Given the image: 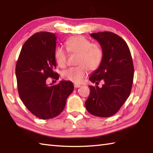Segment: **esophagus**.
Masks as SVG:
<instances>
[{
	"label": "esophagus",
	"instance_id": "obj_1",
	"mask_svg": "<svg viewBox=\"0 0 153 153\" xmlns=\"http://www.w3.org/2000/svg\"><path fill=\"white\" fill-rule=\"evenodd\" d=\"M74 88H79V87H80V86H81V85H77V84H74Z\"/></svg>",
	"mask_w": 153,
	"mask_h": 153
}]
</instances>
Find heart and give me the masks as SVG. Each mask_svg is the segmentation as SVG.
<instances>
[{"instance_id": "1", "label": "heart", "mask_w": 153, "mask_h": 153, "mask_svg": "<svg viewBox=\"0 0 153 153\" xmlns=\"http://www.w3.org/2000/svg\"><path fill=\"white\" fill-rule=\"evenodd\" d=\"M68 53L77 55L76 67H71L62 73L63 79L74 83H80L88 75L89 69L94 71L100 66L104 57V51L98 43H92L83 36H73L65 43ZM55 59L60 67L67 65V53L63 48H58L55 51Z\"/></svg>"}]
</instances>
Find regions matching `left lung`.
Returning a JSON list of instances; mask_svg holds the SVG:
<instances>
[{
    "instance_id": "8db88e82",
    "label": "left lung",
    "mask_w": 153,
    "mask_h": 153,
    "mask_svg": "<svg viewBox=\"0 0 153 153\" xmlns=\"http://www.w3.org/2000/svg\"><path fill=\"white\" fill-rule=\"evenodd\" d=\"M90 36L100 43L104 57L89 79L96 85L101 80L104 84L102 88L89 86L85 107L94 116L110 117L119 111L131 93L134 75L131 55L127 43L116 33L98 32Z\"/></svg>"
}]
</instances>
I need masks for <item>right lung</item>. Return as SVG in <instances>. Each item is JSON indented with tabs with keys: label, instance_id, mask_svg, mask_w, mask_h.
Wrapping results in <instances>:
<instances>
[{
	"label": "right lung",
	"instance_id": "1",
	"mask_svg": "<svg viewBox=\"0 0 153 153\" xmlns=\"http://www.w3.org/2000/svg\"><path fill=\"white\" fill-rule=\"evenodd\" d=\"M57 37L54 33L37 32L24 43L16 65L18 94L31 113L42 120L59 116L65 107L74 86L61 80L56 85H47L48 78L58 80L55 51ZM52 85V84H51Z\"/></svg>",
	"mask_w": 153,
	"mask_h": 153
}]
</instances>
